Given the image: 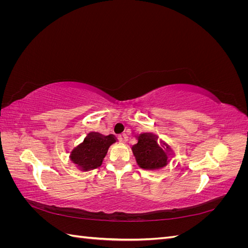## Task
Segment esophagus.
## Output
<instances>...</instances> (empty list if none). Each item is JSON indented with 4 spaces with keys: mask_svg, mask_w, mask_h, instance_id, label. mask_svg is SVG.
Segmentation results:
<instances>
[{
    "mask_svg": "<svg viewBox=\"0 0 248 248\" xmlns=\"http://www.w3.org/2000/svg\"><path fill=\"white\" fill-rule=\"evenodd\" d=\"M118 139H119V140H121V141H126L128 138H127V136H126L125 133H121V134H119Z\"/></svg>",
    "mask_w": 248,
    "mask_h": 248,
    "instance_id": "1",
    "label": "esophagus"
}]
</instances>
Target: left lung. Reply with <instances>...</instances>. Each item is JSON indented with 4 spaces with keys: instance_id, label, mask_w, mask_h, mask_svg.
<instances>
[{
    "instance_id": "8db88e82",
    "label": "left lung",
    "mask_w": 248,
    "mask_h": 248,
    "mask_svg": "<svg viewBox=\"0 0 248 248\" xmlns=\"http://www.w3.org/2000/svg\"><path fill=\"white\" fill-rule=\"evenodd\" d=\"M138 142L131 147L138 166L147 170H158L167 167L172 151L163 140L151 132H144L136 137Z\"/></svg>"
}]
</instances>
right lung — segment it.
Here are the masks:
<instances>
[{
  "instance_id": "add662e5",
  "label": "right lung",
  "mask_w": 248,
  "mask_h": 248,
  "mask_svg": "<svg viewBox=\"0 0 248 248\" xmlns=\"http://www.w3.org/2000/svg\"><path fill=\"white\" fill-rule=\"evenodd\" d=\"M116 141L114 134L89 132L82 142L72 149L69 158L82 171L95 170L101 166L108 148Z\"/></svg>"
}]
</instances>
